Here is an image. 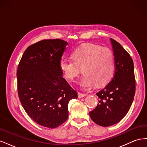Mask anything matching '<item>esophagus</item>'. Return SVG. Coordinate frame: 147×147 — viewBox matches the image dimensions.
Returning a JSON list of instances; mask_svg holds the SVG:
<instances>
[{"label": "esophagus", "instance_id": "obj_1", "mask_svg": "<svg viewBox=\"0 0 147 147\" xmlns=\"http://www.w3.org/2000/svg\"><path fill=\"white\" fill-rule=\"evenodd\" d=\"M78 96L79 98H82V97H84L86 96V94H83V93H81V92H78Z\"/></svg>", "mask_w": 147, "mask_h": 147}]
</instances>
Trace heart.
Instances as JSON below:
<instances>
[{
	"label": "heart",
	"mask_w": 147,
	"mask_h": 147,
	"mask_svg": "<svg viewBox=\"0 0 147 147\" xmlns=\"http://www.w3.org/2000/svg\"><path fill=\"white\" fill-rule=\"evenodd\" d=\"M72 59L62 58L59 68L66 79L73 81L81 72L84 74L80 86L88 90L96 84L101 86L112 78L115 68L113 53L109 48L87 44L76 49Z\"/></svg>",
	"instance_id": "obj_1"
}]
</instances>
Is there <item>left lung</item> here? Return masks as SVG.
<instances>
[{
	"mask_svg": "<svg viewBox=\"0 0 147 147\" xmlns=\"http://www.w3.org/2000/svg\"><path fill=\"white\" fill-rule=\"evenodd\" d=\"M115 57L114 76L96 95L99 103L90 112L91 119L101 126L108 127L125 117L136 92L134 63L128 53L115 40L110 39Z\"/></svg>",
	"mask_w": 147,
	"mask_h": 147,
	"instance_id": "left-lung-1",
	"label": "left lung"
}]
</instances>
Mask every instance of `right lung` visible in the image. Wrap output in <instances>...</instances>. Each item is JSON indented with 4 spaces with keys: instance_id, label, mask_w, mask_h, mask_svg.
I'll list each match as a JSON object with an SVG mask.
<instances>
[{
    "instance_id": "1",
    "label": "right lung",
    "mask_w": 147,
    "mask_h": 147,
    "mask_svg": "<svg viewBox=\"0 0 147 147\" xmlns=\"http://www.w3.org/2000/svg\"><path fill=\"white\" fill-rule=\"evenodd\" d=\"M67 45L60 39L35 43L26 49L18 68L21 104L34 122L45 127L56 128L64 123L69 116V102L78 97L59 68Z\"/></svg>"
}]
</instances>
